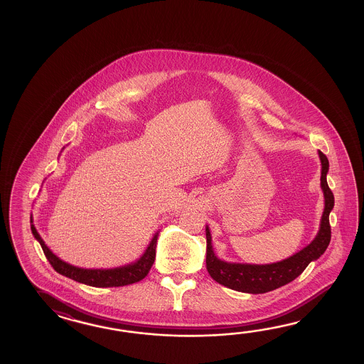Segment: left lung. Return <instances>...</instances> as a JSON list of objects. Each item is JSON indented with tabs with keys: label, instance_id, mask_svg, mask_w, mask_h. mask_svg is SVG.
I'll return each mask as SVG.
<instances>
[{
	"label": "left lung",
	"instance_id": "obj_1",
	"mask_svg": "<svg viewBox=\"0 0 364 364\" xmlns=\"http://www.w3.org/2000/svg\"><path fill=\"white\" fill-rule=\"evenodd\" d=\"M318 157L321 161V190L324 193V212L320 221V229L316 237L309 246L302 248L299 252L281 260L277 263L240 264L228 263L215 255L212 247V235L208 226H205L207 235V271L210 277L224 287L248 293V294H263L274 289L287 285L296 279L311 262L316 260L325 252L331 242V225L329 213L334 207V196L326 182V174L329 171V161L326 156L318 151Z\"/></svg>",
	"mask_w": 364,
	"mask_h": 364
}]
</instances>
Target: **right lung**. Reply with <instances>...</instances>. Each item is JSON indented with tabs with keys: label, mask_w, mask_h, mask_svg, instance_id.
I'll list each match as a JSON object with an SVG mask.
<instances>
[{
	"label": "right lung",
	"mask_w": 364,
	"mask_h": 364,
	"mask_svg": "<svg viewBox=\"0 0 364 364\" xmlns=\"http://www.w3.org/2000/svg\"><path fill=\"white\" fill-rule=\"evenodd\" d=\"M31 232L33 237L39 242L44 254L47 256L48 262L55 268V272H58L65 277H69L77 282H80V284L95 287H124V285H132L135 282H139L140 279H144L155 262L156 243H157V237H159V232H155V235L152 237L144 254L134 263L126 264L122 267L110 268V269H85V268H79L75 265L66 263L58 256L55 255L48 248L43 238L40 237L39 232L33 225L32 216Z\"/></svg>",
	"instance_id": "add662e5"
}]
</instances>
